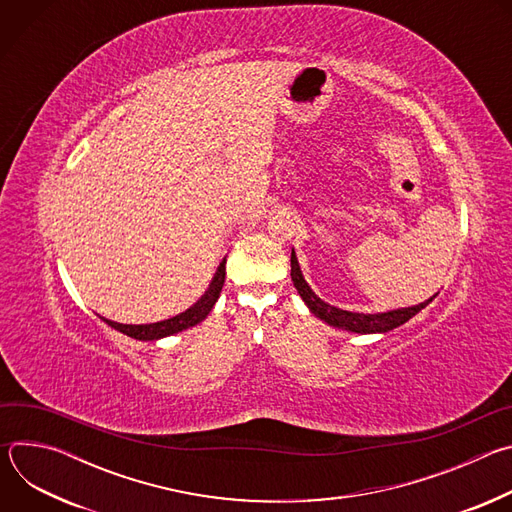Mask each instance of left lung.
I'll list each match as a JSON object with an SVG mask.
<instances>
[{
    "label": "left lung",
    "mask_w": 512,
    "mask_h": 512,
    "mask_svg": "<svg viewBox=\"0 0 512 512\" xmlns=\"http://www.w3.org/2000/svg\"><path fill=\"white\" fill-rule=\"evenodd\" d=\"M291 281H294L298 294L302 296V300L306 302V306L312 310L314 316H318L320 320L328 322L330 326L342 328V330H350V332H358V334H373V332H389L401 324H405L409 318H413L417 312H421L433 298H429L427 302L413 306V308H401V310H393V312H385V314H356V312H346L340 308H334L326 302H322L314 291L310 289V285L306 283L302 271H300V263L296 253L291 251Z\"/></svg>",
    "instance_id": "left-lung-1"
}]
</instances>
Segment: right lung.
Instances as JSON below:
<instances>
[{"label": "right lung", "mask_w": 512, "mask_h": 512, "mask_svg": "<svg viewBox=\"0 0 512 512\" xmlns=\"http://www.w3.org/2000/svg\"><path fill=\"white\" fill-rule=\"evenodd\" d=\"M227 259L221 263V267L216 269V275L208 287L206 294L186 312L170 318V320H164V322H156V324H139V326H129V324H119V322H111V320H105L111 328L135 338V340H158V338H164V336H170V334H176V332H182L190 326H196L198 322H202L208 312L212 310V306L216 304L218 296H221V289L225 285V277H227V267H225Z\"/></svg>", "instance_id": "1"}]
</instances>
